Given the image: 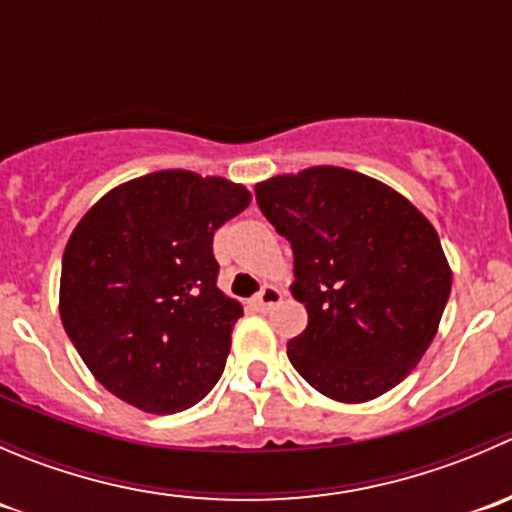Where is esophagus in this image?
I'll use <instances>...</instances> for the list:
<instances>
[{"label": "esophagus", "mask_w": 512, "mask_h": 512, "mask_svg": "<svg viewBox=\"0 0 512 512\" xmlns=\"http://www.w3.org/2000/svg\"><path fill=\"white\" fill-rule=\"evenodd\" d=\"M283 298V291L278 286H271V283H266V286L261 288V291L254 296V306L258 311H268L271 306H276V303H281Z\"/></svg>", "instance_id": "34e87169"}]
</instances>
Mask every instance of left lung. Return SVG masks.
I'll return each mask as SVG.
<instances>
[{
    "mask_svg": "<svg viewBox=\"0 0 512 512\" xmlns=\"http://www.w3.org/2000/svg\"><path fill=\"white\" fill-rule=\"evenodd\" d=\"M258 209L293 249L308 326L288 361L341 403L396 388L428 351L448 303V258L433 224L396 189L341 166L256 184Z\"/></svg>",
    "mask_w": 512,
    "mask_h": 512,
    "instance_id": "8db88e82",
    "label": "left lung"
}]
</instances>
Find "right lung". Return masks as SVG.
Returning a JSON list of instances; mask_svg holds the SVG:
<instances>
[{
	"label": "right lung",
	"instance_id": "obj_1",
	"mask_svg": "<svg viewBox=\"0 0 512 512\" xmlns=\"http://www.w3.org/2000/svg\"><path fill=\"white\" fill-rule=\"evenodd\" d=\"M249 204L244 184L166 169L106 191L82 216L64 249L59 316L106 391L169 416L216 386L244 308L216 286L211 244Z\"/></svg>",
	"mask_w": 512,
	"mask_h": 512
}]
</instances>
